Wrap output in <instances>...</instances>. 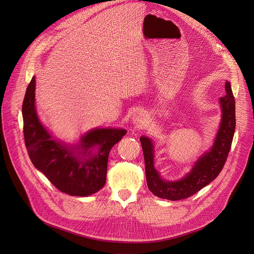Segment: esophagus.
<instances>
[{
  "instance_id": "esophagus-1",
  "label": "esophagus",
  "mask_w": 254,
  "mask_h": 254,
  "mask_svg": "<svg viewBox=\"0 0 254 254\" xmlns=\"http://www.w3.org/2000/svg\"><path fill=\"white\" fill-rule=\"evenodd\" d=\"M146 122V115L142 111H136L131 117V124L134 126H143Z\"/></svg>"
}]
</instances>
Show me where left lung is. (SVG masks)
Returning a JSON list of instances; mask_svg holds the SVG:
<instances>
[{
  "label": "left lung",
  "instance_id": "8db88e82",
  "mask_svg": "<svg viewBox=\"0 0 254 254\" xmlns=\"http://www.w3.org/2000/svg\"><path fill=\"white\" fill-rule=\"evenodd\" d=\"M225 96L219 99L221 119L216 137L210 149L197 158L190 171L181 179L170 181L162 178L154 167V145L150 138L142 136L146 181L149 190L161 198L178 201L190 197L214 180L221 172L231 149L236 128L235 99L231 83L225 81Z\"/></svg>",
  "mask_w": 254,
  "mask_h": 254
}]
</instances>
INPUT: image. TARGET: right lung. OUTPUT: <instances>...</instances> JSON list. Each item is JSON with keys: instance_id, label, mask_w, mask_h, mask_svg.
I'll use <instances>...</instances> for the list:
<instances>
[{"instance_id": "right-lung-1", "label": "right lung", "mask_w": 254, "mask_h": 254, "mask_svg": "<svg viewBox=\"0 0 254 254\" xmlns=\"http://www.w3.org/2000/svg\"><path fill=\"white\" fill-rule=\"evenodd\" d=\"M35 89L33 77L22 103L24 142L33 165L62 192L76 196L98 192L106 183L109 152L127 130L96 127L76 144L58 140L39 119Z\"/></svg>"}]
</instances>
